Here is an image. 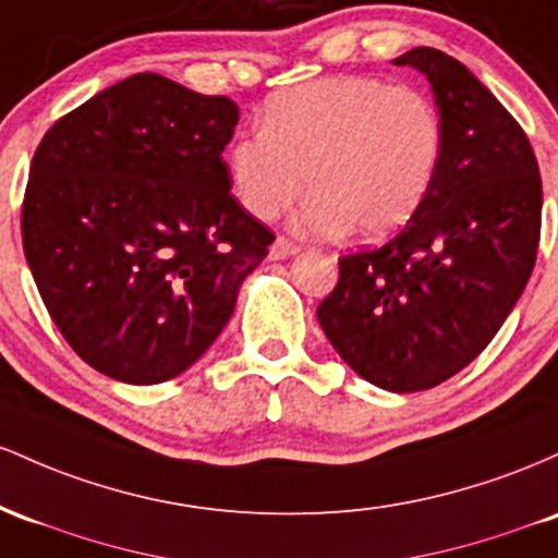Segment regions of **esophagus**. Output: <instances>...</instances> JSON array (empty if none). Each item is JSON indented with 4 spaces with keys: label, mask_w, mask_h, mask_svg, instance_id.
Listing matches in <instances>:
<instances>
[{
    "label": "esophagus",
    "mask_w": 558,
    "mask_h": 558,
    "mask_svg": "<svg viewBox=\"0 0 558 558\" xmlns=\"http://www.w3.org/2000/svg\"><path fill=\"white\" fill-rule=\"evenodd\" d=\"M298 250L300 247L295 245V242H290L287 236H277L271 250H268V255H271V260H284V258H290V255H295Z\"/></svg>",
    "instance_id": "esophagus-1"
}]
</instances>
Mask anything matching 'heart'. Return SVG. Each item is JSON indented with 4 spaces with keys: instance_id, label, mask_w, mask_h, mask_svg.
<instances>
[{
    "instance_id": "b5f03b06",
    "label": "heart",
    "mask_w": 558,
    "mask_h": 558,
    "mask_svg": "<svg viewBox=\"0 0 558 558\" xmlns=\"http://www.w3.org/2000/svg\"><path fill=\"white\" fill-rule=\"evenodd\" d=\"M446 123L424 92L368 76L311 81L274 94L263 129L229 147V177L250 216L277 218L308 177L303 234H396L440 177Z\"/></svg>"
}]
</instances>
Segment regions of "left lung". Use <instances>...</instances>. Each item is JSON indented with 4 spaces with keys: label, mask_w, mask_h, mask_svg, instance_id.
I'll use <instances>...</instances> for the list:
<instances>
[{
    "label": "left lung",
    "mask_w": 558,
    "mask_h": 558,
    "mask_svg": "<svg viewBox=\"0 0 558 558\" xmlns=\"http://www.w3.org/2000/svg\"><path fill=\"white\" fill-rule=\"evenodd\" d=\"M392 62L429 81L446 123L440 177L385 247L342 255L316 316L359 377L418 392L469 366L514 311L535 266L543 186L527 134L466 65L432 47Z\"/></svg>",
    "instance_id": "obj_1"
}]
</instances>
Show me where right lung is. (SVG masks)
<instances>
[{
    "label": "right lung",
    "mask_w": 558,
    "mask_h": 558,
    "mask_svg": "<svg viewBox=\"0 0 558 558\" xmlns=\"http://www.w3.org/2000/svg\"><path fill=\"white\" fill-rule=\"evenodd\" d=\"M240 108L158 73L94 94L44 134L23 250L49 316L105 377L158 385L208 350L274 234L231 195Z\"/></svg>",
    "instance_id": "right-lung-1"
}]
</instances>
